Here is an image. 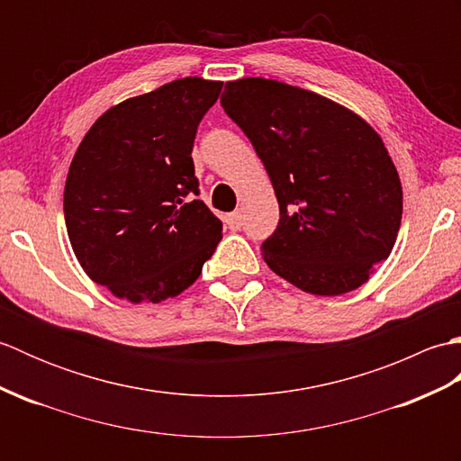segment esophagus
Instances as JSON below:
<instances>
[{
  "mask_svg": "<svg viewBox=\"0 0 461 461\" xmlns=\"http://www.w3.org/2000/svg\"><path fill=\"white\" fill-rule=\"evenodd\" d=\"M228 225H230V230H233V231L241 230V228H243V215H241L240 212L230 213V215H228Z\"/></svg>",
  "mask_w": 461,
  "mask_h": 461,
  "instance_id": "1",
  "label": "esophagus"
}]
</instances>
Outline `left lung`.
Wrapping results in <instances>:
<instances>
[{
  "mask_svg": "<svg viewBox=\"0 0 461 461\" xmlns=\"http://www.w3.org/2000/svg\"><path fill=\"white\" fill-rule=\"evenodd\" d=\"M221 106L277 195V230L261 246L267 266L322 297L366 283L402 220V185L376 131L327 96L261 77L225 83Z\"/></svg>",
  "mask_w": 461,
  "mask_h": 461,
  "instance_id": "obj_1",
  "label": "left lung"
}]
</instances>
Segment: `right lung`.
<instances>
[{
  "instance_id": "right-lung-1",
  "label": "right lung",
  "mask_w": 461,
  "mask_h": 461,
  "mask_svg": "<svg viewBox=\"0 0 461 461\" xmlns=\"http://www.w3.org/2000/svg\"><path fill=\"white\" fill-rule=\"evenodd\" d=\"M221 81L185 77L96 119L65 182V223L95 283L131 303L180 295L221 240L198 195L192 149Z\"/></svg>"
}]
</instances>
